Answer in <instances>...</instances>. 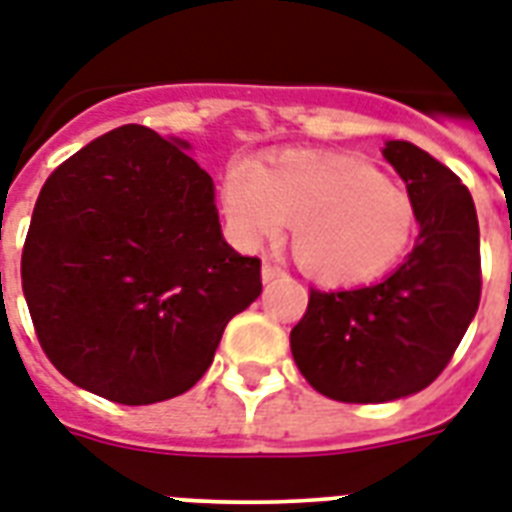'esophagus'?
<instances>
[{"mask_svg": "<svg viewBox=\"0 0 512 512\" xmlns=\"http://www.w3.org/2000/svg\"><path fill=\"white\" fill-rule=\"evenodd\" d=\"M281 273H284V268H281V265L271 263V260H265V263H263V281H265V284L276 279V276H281Z\"/></svg>", "mask_w": 512, "mask_h": 512, "instance_id": "34e87169", "label": "esophagus"}]
</instances>
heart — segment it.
Masks as SVG:
<instances>
[{
	"instance_id": "1",
	"label": "heart",
	"mask_w": 512,
	"mask_h": 512,
	"mask_svg": "<svg viewBox=\"0 0 512 512\" xmlns=\"http://www.w3.org/2000/svg\"><path fill=\"white\" fill-rule=\"evenodd\" d=\"M223 209L241 247L273 244L292 225V252L324 284L377 279L406 255L417 209L406 188L345 154H284L236 164L225 175Z\"/></svg>"
}]
</instances>
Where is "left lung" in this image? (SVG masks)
Returning a JSON list of instances; mask_svg holds the SVG:
<instances>
[{
  "instance_id": "obj_1",
  "label": "left lung",
  "mask_w": 512,
  "mask_h": 512,
  "mask_svg": "<svg viewBox=\"0 0 512 512\" xmlns=\"http://www.w3.org/2000/svg\"><path fill=\"white\" fill-rule=\"evenodd\" d=\"M382 156L406 183L420 236L380 284L319 292L292 335V356L321 396L382 404L428 388L468 332L481 300V241L460 177L406 140Z\"/></svg>"
}]
</instances>
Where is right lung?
<instances>
[{"instance_id":"1","label":"right lung","mask_w":512,"mask_h":512,"mask_svg":"<svg viewBox=\"0 0 512 512\" xmlns=\"http://www.w3.org/2000/svg\"><path fill=\"white\" fill-rule=\"evenodd\" d=\"M185 148L140 124L106 132L47 177L28 225L20 279L39 345L116 404L193 388L263 292L260 260L223 239L215 183Z\"/></svg>"}]
</instances>
